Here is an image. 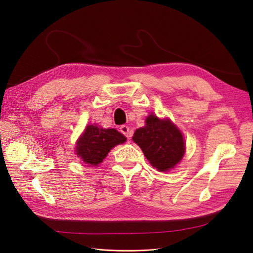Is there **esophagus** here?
Returning a JSON list of instances; mask_svg holds the SVG:
<instances>
[{
  "label": "esophagus",
  "mask_w": 253,
  "mask_h": 253,
  "mask_svg": "<svg viewBox=\"0 0 253 253\" xmlns=\"http://www.w3.org/2000/svg\"><path fill=\"white\" fill-rule=\"evenodd\" d=\"M120 131H121L122 133H123L126 137H129L130 135H131V131H130L129 127L126 126V125H122V126L120 127Z\"/></svg>",
  "instance_id": "1"
}]
</instances>
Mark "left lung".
Listing matches in <instances>:
<instances>
[{"mask_svg":"<svg viewBox=\"0 0 253 253\" xmlns=\"http://www.w3.org/2000/svg\"><path fill=\"white\" fill-rule=\"evenodd\" d=\"M132 140L140 146L150 164L160 171L173 168L185 152L184 138L170 120L150 115L146 125L135 130Z\"/></svg>","mask_w":253,"mask_h":253,"instance_id":"8db88e82","label":"left lung"}]
</instances>
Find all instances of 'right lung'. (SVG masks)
Wrapping results in <instances>:
<instances>
[{
  "instance_id": "1",
  "label": "right lung",
  "mask_w": 253,
  "mask_h": 253,
  "mask_svg": "<svg viewBox=\"0 0 253 253\" xmlns=\"http://www.w3.org/2000/svg\"><path fill=\"white\" fill-rule=\"evenodd\" d=\"M126 142V137L116 129H103L89 125L77 144V153L89 166H97L116 145Z\"/></svg>"
}]
</instances>
